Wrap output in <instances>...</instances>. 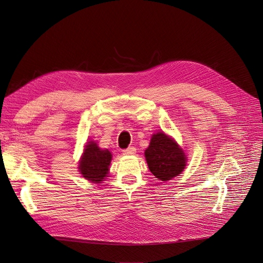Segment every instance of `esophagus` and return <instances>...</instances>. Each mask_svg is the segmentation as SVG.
Returning a JSON list of instances; mask_svg holds the SVG:
<instances>
[{
	"mask_svg": "<svg viewBox=\"0 0 263 263\" xmlns=\"http://www.w3.org/2000/svg\"><path fill=\"white\" fill-rule=\"evenodd\" d=\"M135 153H136V147H134V146H128L127 148L123 149L124 155H134Z\"/></svg>",
	"mask_w": 263,
	"mask_h": 263,
	"instance_id": "obj_1",
	"label": "esophagus"
}]
</instances>
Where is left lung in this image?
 <instances>
[{"mask_svg":"<svg viewBox=\"0 0 263 263\" xmlns=\"http://www.w3.org/2000/svg\"><path fill=\"white\" fill-rule=\"evenodd\" d=\"M144 155L149 171L160 181H168L179 176L186 166L183 149L164 133L152 136Z\"/></svg>","mask_w":263,"mask_h":263,"instance_id":"obj_1","label":"left lung"}]
</instances>
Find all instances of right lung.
Listing matches in <instances>:
<instances>
[{
    "mask_svg": "<svg viewBox=\"0 0 263 263\" xmlns=\"http://www.w3.org/2000/svg\"><path fill=\"white\" fill-rule=\"evenodd\" d=\"M112 155L108 149H101L93 141L85 145L79 170L82 177L94 183H101L109 171Z\"/></svg>",
    "mask_w": 263,
    "mask_h": 263,
    "instance_id": "obj_1",
    "label": "right lung"
}]
</instances>
